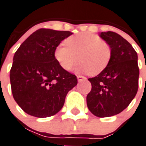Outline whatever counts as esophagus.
I'll return each mask as SVG.
<instances>
[{"label":"esophagus","mask_w":146,"mask_h":146,"mask_svg":"<svg viewBox=\"0 0 146 146\" xmlns=\"http://www.w3.org/2000/svg\"><path fill=\"white\" fill-rule=\"evenodd\" d=\"M77 80L79 82H81L82 80H86V78L85 77V76H77Z\"/></svg>","instance_id":"1"}]
</instances>
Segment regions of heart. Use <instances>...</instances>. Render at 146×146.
I'll list each match as a JSON object with an SVG mask.
<instances>
[{"label": "heart", "instance_id": "1", "mask_svg": "<svg viewBox=\"0 0 146 146\" xmlns=\"http://www.w3.org/2000/svg\"><path fill=\"white\" fill-rule=\"evenodd\" d=\"M66 42L67 46L59 44L54 53L56 60L65 70H71L79 57L78 72L98 74L106 68L111 60V46L95 34L77 33L69 37Z\"/></svg>", "mask_w": 146, "mask_h": 146}]
</instances>
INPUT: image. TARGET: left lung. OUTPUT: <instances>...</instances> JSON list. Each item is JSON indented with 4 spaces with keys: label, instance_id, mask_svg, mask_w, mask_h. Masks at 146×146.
<instances>
[{
    "label": "left lung",
    "instance_id": "1",
    "mask_svg": "<svg viewBox=\"0 0 146 146\" xmlns=\"http://www.w3.org/2000/svg\"><path fill=\"white\" fill-rule=\"evenodd\" d=\"M99 36L111 46V58L104 70L89 78V110L98 117L118 114L127 108L139 87L138 56L131 44L117 33L102 32Z\"/></svg>",
    "mask_w": 146,
    "mask_h": 146
}]
</instances>
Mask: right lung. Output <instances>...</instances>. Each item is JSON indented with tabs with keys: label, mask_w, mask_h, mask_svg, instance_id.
Masks as SVG:
<instances>
[{
	"label": "right lung",
	"mask_w": 146,
	"mask_h": 146,
	"mask_svg": "<svg viewBox=\"0 0 146 146\" xmlns=\"http://www.w3.org/2000/svg\"><path fill=\"white\" fill-rule=\"evenodd\" d=\"M69 31L40 29L15 53L10 80L13 98L26 113L48 117L63 108L70 90L77 85L75 75L60 66L54 55Z\"/></svg>",
	"instance_id": "obj_1"
}]
</instances>
